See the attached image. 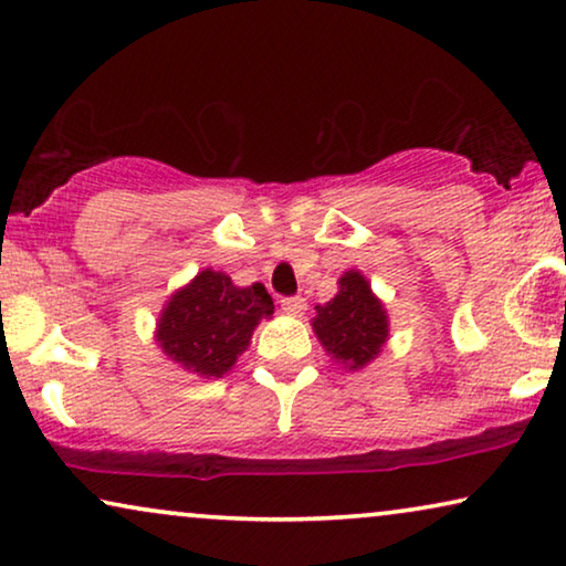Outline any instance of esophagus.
I'll list each match as a JSON object with an SVG mask.
<instances>
[{
	"label": "esophagus",
	"mask_w": 566,
	"mask_h": 566,
	"mask_svg": "<svg viewBox=\"0 0 566 566\" xmlns=\"http://www.w3.org/2000/svg\"><path fill=\"white\" fill-rule=\"evenodd\" d=\"M281 308H283L285 314L296 316V314H301V312H304V308H306V301L301 298V296H283V298H281Z\"/></svg>",
	"instance_id": "1"
}]
</instances>
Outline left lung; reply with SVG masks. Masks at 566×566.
<instances>
[{
    "mask_svg": "<svg viewBox=\"0 0 566 566\" xmlns=\"http://www.w3.org/2000/svg\"><path fill=\"white\" fill-rule=\"evenodd\" d=\"M314 332L332 358L343 360L347 368H363L381 353L389 322L366 277L350 270L339 277L337 296L316 306Z\"/></svg>",
    "mask_w": 566,
    "mask_h": 566,
    "instance_id": "left-lung-1",
    "label": "left lung"
}]
</instances>
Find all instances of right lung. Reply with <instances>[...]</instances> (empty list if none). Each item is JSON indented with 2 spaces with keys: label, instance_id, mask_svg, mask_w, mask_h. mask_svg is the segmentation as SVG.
I'll use <instances>...</instances> for the list:
<instances>
[{
  "label": "right lung",
  "instance_id": "add662e5",
  "mask_svg": "<svg viewBox=\"0 0 566 566\" xmlns=\"http://www.w3.org/2000/svg\"><path fill=\"white\" fill-rule=\"evenodd\" d=\"M265 285L237 289L229 275L203 270L188 289L177 291L159 319L157 339L175 363L198 376H223L250 345L262 316H273Z\"/></svg>",
  "mask_w": 566,
  "mask_h": 566
}]
</instances>
